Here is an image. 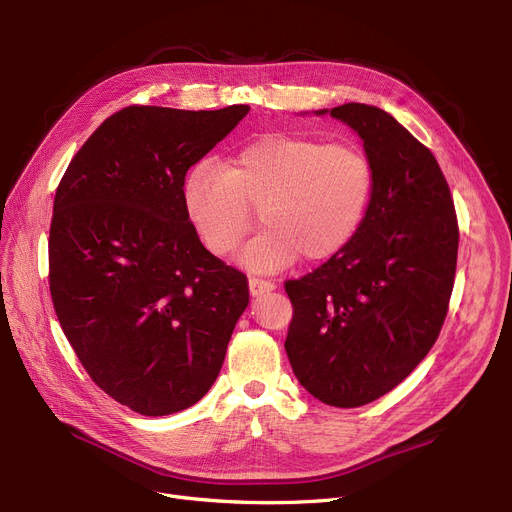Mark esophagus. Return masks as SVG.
<instances>
[{"instance_id": "obj_1", "label": "esophagus", "mask_w": 512, "mask_h": 512, "mask_svg": "<svg viewBox=\"0 0 512 512\" xmlns=\"http://www.w3.org/2000/svg\"><path fill=\"white\" fill-rule=\"evenodd\" d=\"M272 290H276V284L270 282V280H261V278H251L249 280V292L253 294V297H259V294L272 292Z\"/></svg>"}]
</instances>
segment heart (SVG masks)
<instances>
[{
	"mask_svg": "<svg viewBox=\"0 0 512 512\" xmlns=\"http://www.w3.org/2000/svg\"><path fill=\"white\" fill-rule=\"evenodd\" d=\"M373 191L367 155L344 143L265 134L230 155L224 170L199 161L182 182V205L203 245L218 257L236 251L259 207L263 230L238 261L274 274L301 255L324 261L357 234Z\"/></svg>",
	"mask_w": 512,
	"mask_h": 512,
	"instance_id": "heart-1",
	"label": "heart"
}]
</instances>
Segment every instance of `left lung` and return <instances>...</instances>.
<instances>
[{"instance_id":"8db88e82","label":"left lung","mask_w":512,"mask_h":512,"mask_svg":"<svg viewBox=\"0 0 512 512\" xmlns=\"http://www.w3.org/2000/svg\"><path fill=\"white\" fill-rule=\"evenodd\" d=\"M313 114H330L363 141L373 191L353 240L286 282L294 313L284 348L309 394L353 409L396 388L434 346L459 226L436 157L388 112L344 103Z\"/></svg>"}]
</instances>
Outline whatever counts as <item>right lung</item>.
<instances>
[{"mask_svg":"<svg viewBox=\"0 0 512 512\" xmlns=\"http://www.w3.org/2000/svg\"><path fill=\"white\" fill-rule=\"evenodd\" d=\"M130 105L70 161L49 228V290L91 380L147 417L199 402L249 305L247 276L188 222L182 182L249 114Z\"/></svg>","mask_w":512,"mask_h":512,"instance_id":"add662e5","label":"right lung"}]
</instances>
